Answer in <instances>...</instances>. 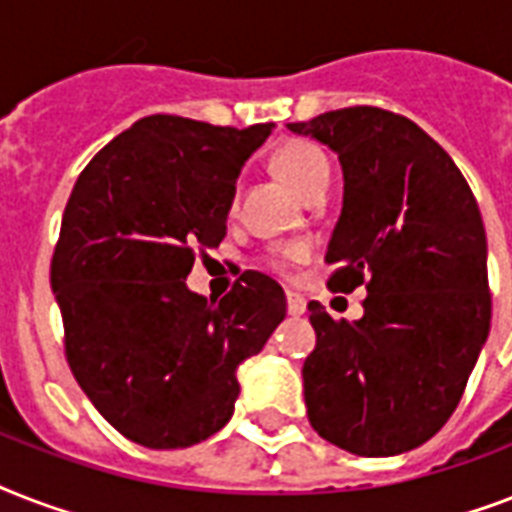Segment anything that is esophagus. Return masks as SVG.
<instances>
[{
	"label": "esophagus",
	"instance_id": "34e87169",
	"mask_svg": "<svg viewBox=\"0 0 512 512\" xmlns=\"http://www.w3.org/2000/svg\"><path fill=\"white\" fill-rule=\"evenodd\" d=\"M287 313L289 316H303L305 313V297L287 292Z\"/></svg>",
	"mask_w": 512,
	"mask_h": 512
}]
</instances>
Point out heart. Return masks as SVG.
Segmentation results:
<instances>
[{"label":"heart","instance_id":"heart-1","mask_svg":"<svg viewBox=\"0 0 512 512\" xmlns=\"http://www.w3.org/2000/svg\"><path fill=\"white\" fill-rule=\"evenodd\" d=\"M273 170L279 172L295 191L303 193L305 199H311L313 193L327 191L329 180H332V164H329L327 154L308 140H287L273 154ZM305 255H308L305 244H289L276 255V265L297 263Z\"/></svg>","mask_w":512,"mask_h":512}]
</instances>
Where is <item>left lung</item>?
I'll use <instances>...</instances> for the list:
<instances>
[{
	"mask_svg": "<svg viewBox=\"0 0 512 512\" xmlns=\"http://www.w3.org/2000/svg\"><path fill=\"white\" fill-rule=\"evenodd\" d=\"M340 156L332 292L366 284L364 316L308 303L316 348L303 366L308 420L358 457L425 444L460 404L492 321L486 233L452 156L412 119L353 106L289 124Z\"/></svg>",
	"mask_w": 512,
	"mask_h": 512,
	"instance_id": "obj_1",
	"label": "left lung"
}]
</instances>
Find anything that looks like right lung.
I'll return each mask as SVG.
<instances>
[{
    "instance_id": "1",
    "label": "right lung",
    "mask_w": 512,
    "mask_h": 512,
    "mask_svg": "<svg viewBox=\"0 0 512 512\" xmlns=\"http://www.w3.org/2000/svg\"><path fill=\"white\" fill-rule=\"evenodd\" d=\"M271 130L146 116L92 156L68 196L50 265L66 361L135 444L185 449L223 428L236 369L287 316L265 273H241L217 303L185 287L196 255L223 241L241 164Z\"/></svg>"
}]
</instances>
